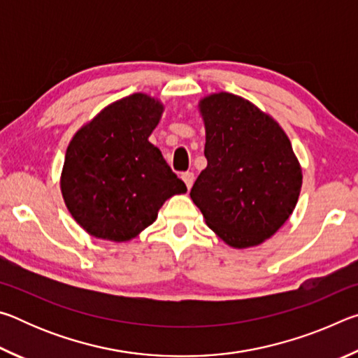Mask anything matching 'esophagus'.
<instances>
[{
	"instance_id": "obj_1",
	"label": "esophagus",
	"mask_w": 358,
	"mask_h": 358,
	"mask_svg": "<svg viewBox=\"0 0 358 358\" xmlns=\"http://www.w3.org/2000/svg\"><path fill=\"white\" fill-rule=\"evenodd\" d=\"M181 180H183L185 183H186L187 189H191V186H192V183H194V173H192V172L181 173Z\"/></svg>"
}]
</instances>
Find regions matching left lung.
<instances>
[{"mask_svg": "<svg viewBox=\"0 0 358 358\" xmlns=\"http://www.w3.org/2000/svg\"><path fill=\"white\" fill-rule=\"evenodd\" d=\"M207 167L189 196L207 226L229 246L268 240L289 220L301 167L278 121L241 96L213 93L199 102Z\"/></svg>", "mask_w": 358, "mask_h": 358, "instance_id": "8db88e82", "label": "left lung"}]
</instances>
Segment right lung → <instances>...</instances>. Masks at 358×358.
Wrapping results in <instances>:
<instances>
[{
  "label": "right lung",
  "mask_w": 358,
  "mask_h": 358,
  "mask_svg": "<svg viewBox=\"0 0 358 358\" xmlns=\"http://www.w3.org/2000/svg\"><path fill=\"white\" fill-rule=\"evenodd\" d=\"M162 112L159 99L134 93L102 108L69 142L59 187L92 237L129 241L156 221L167 199L186 192L148 141Z\"/></svg>",
  "instance_id": "obj_1"
}]
</instances>
